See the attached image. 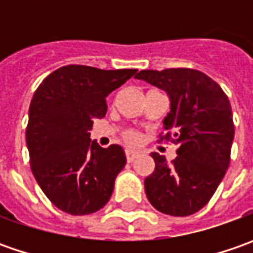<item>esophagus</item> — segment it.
I'll list each match as a JSON object with an SVG mask.
<instances>
[{"mask_svg": "<svg viewBox=\"0 0 253 253\" xmlns=\"http://www.w3.org/2000/svg\"><path fill=\"white\" fill-rule=\"evenodd\" d=\"M125 155H126V161L128 162H132L139 153L136 151H132V149H126V152H125Z\"/></svg>", "mask_w": 253, "mask_h": 253, "instance_id": "esophagus-1", "label": "esophagus"}]
</instances>
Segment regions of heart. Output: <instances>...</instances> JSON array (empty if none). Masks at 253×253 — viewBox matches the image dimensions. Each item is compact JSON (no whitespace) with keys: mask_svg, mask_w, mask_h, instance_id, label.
I'll use <instances>...</instances> for the list:
<instances>
[{"mask_svg":"<svg viewBox=\"0 0 253 253\" xmlns=\"http://www.w3.org/2000/svg\"><path fill=\"white\" fill-rule=\"evenodd\" d=\"M125 138H126V141H129V142H136V139H138V135H136L135 132H128Z\"/></svg>","mask_w":253,"mask_h":253,"instance_id":"b5f03b06","label":"heart"}]
</instances>
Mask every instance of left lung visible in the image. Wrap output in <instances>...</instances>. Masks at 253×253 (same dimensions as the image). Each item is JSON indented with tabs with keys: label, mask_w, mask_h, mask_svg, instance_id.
<instances>
[{
	"label": "left lung",
	"mask_w": 253,
	"mask_h": 253,
	"mask_svg": "<svg viewBox=\"0 0 253 253\" xmlns=\"http://www.w3.org/2000/svg\"><path fill=\"white\" fill-rule=\"evenodd\" d=\"M135 79L169 95L165 139L179 146L171 163L151 153L155 170L145 179L146 197L163 214L191 215L209 203L229 166L234 122L228 97L212 79L193 69L142 70Z\"/></svg>",
	"instance_id": "obj_1"
}]
</instances>
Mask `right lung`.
<instances>
[{"mask_svg":"<svg viewBox=\"0 0 253 253\" xmlns=\"http://www.w3.org/2000/svg\"><path fill=\"white\" fill-rule=\"evenodd\" d=\"M136 72L69 64L35 91L26 128L31 169L46 197L67 214L95 212L111 197L125 152L120 145L101 148L88 131L105 117V98Z\"/></svg>","mask_w":253,"mask_h":253,"instance_id":"obj_1","label":"right lung"}]
</instances>
